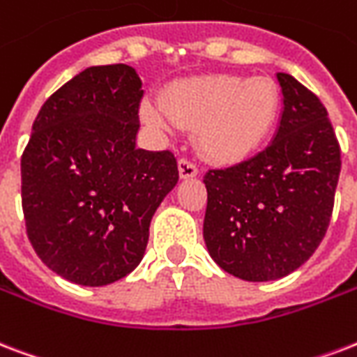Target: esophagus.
<instances>
[{"mask_svg": "<svg viewBox=\"0 0 357 357\" xmlns=\"http://www.w3.org/2000/svg\"><path fill=\"white\" fill-rule=\"evenodd\" d=\"M178 168H179V176H181V179L195 178V176H197V174H198L197 165H195L192 160L185 159V157H181V159H179Z\"/></svg>", "mask_w": 357, "mask_h": 357, "instance_id": "esophagus-1", "label": "esophagus"}]
</instances>
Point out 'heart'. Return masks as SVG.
Instances as JSON below:
<instances>
[{"instance_id":"1","label":"heart","mask_w":357,"mask_h":357,"mask_svg":"<svg viewBox=\"0 0 357 357\" xmlns=\"http://www.w3.org/2000/svg\"><path fill=\"white\" fill-rule=\"evenodd\" d=\"M279 112V89L269 78L211 75L179 82L162 105L144 102L148 123L160 130L176 123L197 127L198 151L215 162H238L264 142Z\"/></svg>"}]
</instances>
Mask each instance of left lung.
<instances>
[{
  "label": "left lung",
  "mask_w": 357,
  "mask_h": 357,
  "mask_svg": "<svg viewBox=\"0 0 357 357\" xmlns=\"http://www.w3.org/2000/svg\"><path fill=\"white\" fill-rule=\"evenodd\" d=\"M281 123L268 148L230 168L208 170L204 241L243 281L281 279L305 264L330 227L341 146L326 106L287 73Z\"/></svg>",
  "instance_id": "8db88e82"
}]
</instances>
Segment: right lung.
Segmentation results:
<instances>
[{"label":"right lung","instance_id":"obj_1","mask_svg":"<svg viewBox=\"0 0 357 357\" xmlns=\"http://www.w3.org/2000/svg\"><path fill=\"white\" fill-rule=\"evenodd\" d=\"M142 82L99 65L52 93L22 153V209L35 252L63 279L105 287L140 264L149 222L179 179L172 151L136 149Z\"/></svg>","mask_w":357,"mask_h":357}]
</instances>
